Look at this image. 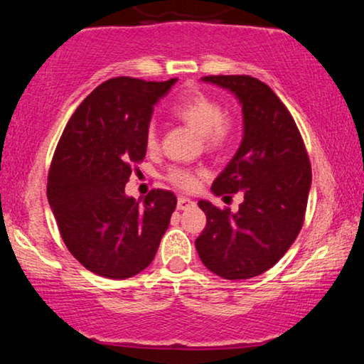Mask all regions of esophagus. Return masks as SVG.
<instances>
[{"mask_svg":"<svg viewBox=\"0 0 364 364\" xmlns=\"http://www.w3.org/2000/svg\"><path fill=\"white\" fill-rule=\"evenodd\" d=\"M193 205V200H191L188 197H178L177 198V208L178 210H186V208L192 207Z\"/></svg>","mask_w":364,"mask_h":364,"instance_id":"esophagus-1","label":"esophagus"}]
</instances>
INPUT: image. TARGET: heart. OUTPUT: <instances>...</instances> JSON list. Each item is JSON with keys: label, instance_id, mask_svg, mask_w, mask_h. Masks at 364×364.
<instances>
[{"label": "heart", "instance_id": "heart-1", "mask_svg": "<svg viewBox=\"0 0 364 364\" xmlns=\"http://www.w3.org/2000/svg\"><path fill=\"white\" fill-rule=\"evenodd\" d=\"M172 114L181 119L183 124L192 127L205 139L210 149H223L230 146L237 134L235 119L223 114L222 104L217 99L208 97L202 92H196L182 99L172 107ZM146 146L149 151H154L159 146L157 127L151 124L146 132ZM207 176L205 168H188L173 166L168 168L167 181L182 191L197 188L198 181Z\"/></svg>", "mask_w": 364, "mask_h": 364}]
</instances>
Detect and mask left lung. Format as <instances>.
I'll return each instance as SVG.
<instances>
[{
  "label": "left lung",
  "instance_id": "obj_1",
  "mask_svg": "<svg viewBox=\"0 0 364 364\" xmlns=\"http://www.w3.org/2000/svg\"><path fill=\"white\" fill-rule=\"evenodd\" d=\"M235 94L243 111V141L212 183L215 196L242 193L235 213L200 200L207 225L196 240L203 265L225 280L262 275L300 233L311 186L301 134L280 97L257 77L205 76Z\"/></svg>",
  "mask_w": 364,
  "mask_h": 364
}]
</instances>
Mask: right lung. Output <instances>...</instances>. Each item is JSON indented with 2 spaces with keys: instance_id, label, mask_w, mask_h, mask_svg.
<instances>
[{
  "instance_id": "add662e5",
  "label": "right lung",
  "mask_w": 364,
  "mask_h": 364,
  "mask_svg": "<svg viewBox=\"0 0 364 364\" xmlns=\"http://www.w3.org/2000/svg\"><path fill=\"white\" fill-rule=\"evenodd\" d=\"M177 79L112 77L79 104L64 127L48 173V200L71 255L89 272L124 280L156 257L177 198L152 188L126 196L156 104Z\"/></svg>"
}]
</instances>
